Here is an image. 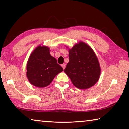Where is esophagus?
Instances as JSON below:
<instances>
[{
	"mask_svg": "<svg viewBox=\"0 0 129 129\" xmlns=\"http://www.w3.org/2000/svg\"><path fill=\"white\" fill-rule=\"evenodd\" d=\"M61 66H62V67L63 68V69H65V64H62L61 65Z\"/></svg>",
	"mask_w": 129,
	"mask_h": 129,
	"instance_id": "obj_1",
	"label": "esophagus"
}]
</instances>
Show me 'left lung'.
I'll list each match as a JSON object with an SVG mask.
<instances>
[{
	"label": "left lung",
	"instance_id": "1",
	"mask_svg": "<svg viewBox=\"0 0 129 129\" xmlns=\"http://www.w3.org/2000/svg\"><path fill=\"white\" fill-rule=\"evenodd\" d=\"M69 60L64 72L76 88L88 89L98 81L101 71L99 61L86 44L80 42L69 49Z\"/></svg>",
	"mask_w": 129,
	"mask_h": 129
}]
</instances>
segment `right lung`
Instances as JSON below:
<instances>
[{
  "label": "right lung",
  "instance_id": "1",
  "mask_svg": "<svg viewBox=\"0 0 129 129\" xmlns=\"http://www.w3.org/2000/svg\"><path fill=\"white\" fill-rule=\"evenodd\" d=\"M27 70V76L30 84L43 88L49 85L54 77L64 69L50 54L49 48L39 46L30 54Z\"/></svg>",
  "mask_w": 129,
  "mask_h": 129
}]
</instances>
